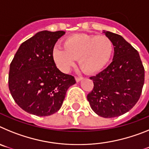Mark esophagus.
Returning a JSON list of instances; mask_svg holds the SVG:
<instances>
[{
	"label": "esophagus",
	"mask_w": 149,
	"mask_h": 149,
	"mask_svg": "<svg viewBox=\"0 0 149 149\" xmlns=\"http://www.w3.org/2000/svg\"><path fill=\"white\" fill-rule=\"evenodd\" d=\"M82 79H83L82 77H79V76H76V77H75V80H76V81H77V82H79V81H81Z\"/></svg>",
	"instance_id": "1"
}]
</instances>
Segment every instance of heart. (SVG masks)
<instances>
[{"mask_svg": "<svg viewBox=\"0 0 149 149\" xmlns=\"http://www.w3.org/2000/svg\"><path fill=\"white\" fill-rule=\"evenodd\" d=\"M64 48L56 46L53 58L57 66L68 72L78 58L79 65L86 72L101 70L108 63L113 51L111 40L105 36L76 34L64 41Z\"/></svg>", "mask_w": 149, "mask_h": 149, "instance_id": "1", "label": "heart"}]
</instances>
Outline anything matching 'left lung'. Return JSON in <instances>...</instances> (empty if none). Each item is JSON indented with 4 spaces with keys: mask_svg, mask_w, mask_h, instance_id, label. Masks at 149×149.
Returning <instances> with one entry per match:
<instances>
[{
    "mask_svg": "<svg viewBox=\"0 0 149 149\" xmlns=\"http://www.w3.org/2000/svg\"><path fill=\"white\" fill-rule=\"evenodd\" d=\"M113 45V61L89 78L93 90L87 95L91 108L104 118L123 115L133 108L141 95L145 69L138 51L119 34L104 31Z\"/></svg>",
    "mask_w": 149,
    "mask_h": 149,
    "instance_id": "left-lung-1",
    "label": "left lung"
}]
</instances>
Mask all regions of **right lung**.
<instances>
[{
    "mask_svg": "<svg viewBox=\"0 0 149 149\" xmlns=\"http://www.w3.org/2000/svg\"><path fill=\"white\" fill-rule=\"evenodd\" d=\"M64 31L43 30L24 42L10 63L9 89L22 110L48 116L61 107L74 76L60 72L53 58L55 43Z\"/></svg>",
    "mask_w": 149,
    "mask_h": 149,
    "instance_id": "right-lung-1",
    "label": "right lung"
}]
</instances>
